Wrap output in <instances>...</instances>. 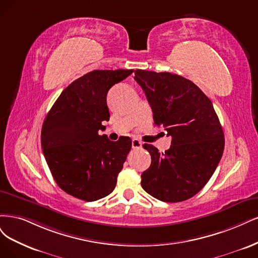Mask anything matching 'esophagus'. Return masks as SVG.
Returning a JSON list of instances; mask_svg holds the SVG:
<instances>
[{"instance_id": "esophagus-1", "label": "esophagus", "mask_w": 258, "mask_h": 258, "mask_svg": "<svg viewBox=\"0 0 258 258\" xmlns=\"http://www.w3.org/2000/svg\"><path fill=\"white\" fill-rule=\"evenodd\" d=\"M143 147V144H141V141L138 139H133L132 141V148L133 149H140Z\"/></svg>"}]
</instances>
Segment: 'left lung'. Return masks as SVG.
Returning <instances> with one entry per match:
<instances>
[{
    "label": "left lung",
    "mask_w": 258,
    "mask_h": 258,
    "mask_svg": "<svg viewBox=\"0 0 258 258\" xmlns=\"http://www.w3.org/2000/svg\"><path fill=\"white\" fill-rule=\"evenodd\" d=\"M154 124L167 131L171 146L165 152L144 148L151 165L141 186L162 202L179 203L197 194L212 177L224 151V133L212 102L194 82L171 73L136 70Z\"/></svg>",
    "instance_id": "1"
}]
</instances>
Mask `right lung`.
<instances>
[{
    "label": "right lung",
    "mask_w": 258,
    "mask_h": 258,
    "mask_svg": "<svg viewBox=\"0 0 258 258\" xmlns=\"http://www.w3.org/2000/svg\"><path fill=\"white\" fill-rule=\"evenodd\" d=\"M133 70L92 71L63 90L47 113L41 128V148L56 184L81 201L109 195L117 184L132 140L111 141L103 121L109 120L107 93Z\"/></svg>",
    "instance_id": "right-lung-1"
}]
</instances>
